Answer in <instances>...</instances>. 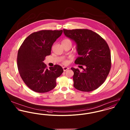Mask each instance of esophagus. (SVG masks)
Masks as SVG:
<instances>
[{
    "mask_svg": "<svg viewBox=\"0 0 130 130\" xmlns=\"http://www.w3.org/2000/svg\"><path fill=\"white\" fill-rule=\"evenodd\" d=\"M69 68L68 67H63V71H64V72H65V71H66L67 70H68Z\"/></svg>",
    "mask_w": 130,
    "mask_h": 130,
    "instance_id": "34e87169",
    "label": "esophagus"
}]
</instances>
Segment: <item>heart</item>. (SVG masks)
<instances>
[{
    "instance_id": "obj_1",
    "label": "heart",
    "mask_w": 130,
    "mask_h": 130,
    "mask_svg": "<svg viewBox=\"0 0 130 130\" xmlns=\"http://www.w3.org/2000/svg\"><path fill=\"white\" fill-rule=\"evenodd\" d=\"M62 44H70L72 45V42L69 39H65L62 41ZM62 62L64 64H67L68 63V61L66 59H63Z\"/></svg>"
}]
</instances>
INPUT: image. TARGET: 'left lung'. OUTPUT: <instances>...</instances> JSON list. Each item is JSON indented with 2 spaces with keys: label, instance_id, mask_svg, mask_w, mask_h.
I'll use <instances>...</instances> for the list:
<instances>
[{
  "label": "left lung",
  "instance_id": "8db88e82",
  "mask_svg": "<svg viewBox=\"0 0 130 130\" xmlns=\"http://www.w3.org/2000/svg\"><path fill=\"white\" fill-rule=\"evenodd\" d=\"M63 32L76 44L79 56L75 63L85 66L83 71L71 68L74 73V87L84 92L97 89L104 83L111 68L110 52L106 41L96 32L87 29H63Z\"/></svg>",
  "mask_w": 130,
  "mask_h": 130
}]
</instances>
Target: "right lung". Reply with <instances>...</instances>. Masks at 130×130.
Returning a JSON list of instances; mask_svg holds the SVG:
<instances>
[{
    "instance_id": "1",
    "label": "right lung",
    "mask_w": 130,
    "mask_h": 130,
    "mask_svg": "<svg viewBox=\"0 0 130 130\" xmlns=\"http://www.w3.org/2000/svg\"><path fill=\"white\" fill-rule=\"evenodd\" d=\"M63 32L60 30H43L31 34L20 46L17 56V66L24 83L30 89L38 93L53 90L56 79L63 70L60 65L46 68L43 62L51 54L52 46Z\"/></svg>"
}]
</instances>
